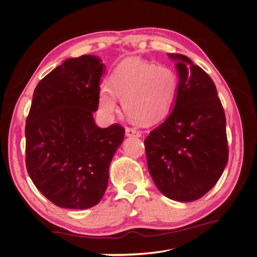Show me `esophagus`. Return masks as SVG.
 Listing matches in <instances>:
<instances>
[{
	"mask_svg": "<svg viewBox=\"0 0 257 257\" xmlns=\"http://www.w3.org/2000/svg\"><path fill=\"white\" fill-rule=\"evenodd\" d=\"M125 134L128 137H141L142 136V132H139L138 130L132 128V127H126Z\"/></svg>",
	"mask_w": 257,
	"mask_h": 257,
	"instance_id": "obj_1",
	"label": "esophagus"
}]
</instances>
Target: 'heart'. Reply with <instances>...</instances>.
<instances>
[{
	"label": "heart",
	"mask_w": 257,
	"mask_h": 257,
	"mask_svg": "<svg viewBox=\"0 0 257 257\" xmlns=\"http://www.w3.org/2000/svg\"><path fill=\"white\" fill-rule=\"evenodd\" d=\"M177 90L178 77L172 68L130 58L115 68L110 85L100 88L99 104L106 113L112 114L118 110L120 97L130 118L154 123L169 112Z\"/></svg>",
	"instance_id": "b5f03b06"
}]
</instances>
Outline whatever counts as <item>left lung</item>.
I'll return each instance as SVG.
<instances>
[{
	"label": "left lung",
	"instance_id": "1",
	"mask_svg": "<svg viewBox=\"0 0 257 257\" xmlns=\"http://www.w3.org/2000/svg\"><path fill=\"white\" fill-rule=\"evenodd\" d=\"M173 110L145 139L148 169L163 195L177 201L203 197L228 161L226 119L210 76L183 54Z\"/></svg>",
	"mask_w": 257,
	"mask_h": 257
}]
</instances>
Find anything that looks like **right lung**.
Here are the masks:
<instances>
[{"label":"right lung","mask_w":257,"mask_h":257,"mask_svg":"<svg viewBox=\"0 0 257 257\" xmlns=\"http://www.w3.org/2000/svg\"><path fill=\"white\" fill-rule=\"evenodd\" d=\"M104 64L84 54L65 60L38 82L26 124V165L43 195L61 208L97 205L109 165L125 131L98 127L99 82Z\"/></svg>","instance_id":"1"}]
</instances>
